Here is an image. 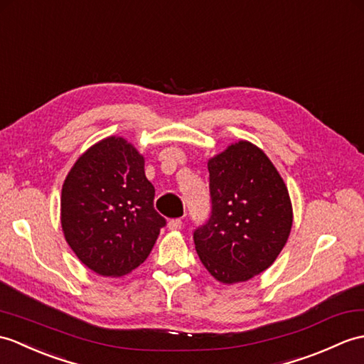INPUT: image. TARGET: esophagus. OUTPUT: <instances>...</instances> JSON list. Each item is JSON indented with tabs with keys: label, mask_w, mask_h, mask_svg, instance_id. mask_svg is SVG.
<instances>
[{
	"label": "esophagus",
	"mask_w": 364,
	"mask_h": 364,
	"mask_svg": "<svg viewBox=\"0 0 364 364\" xmlns=\"http://www.w3.org/2000/svg\"><path fill=\"white\" fill-rule=\"evenodd\" d=\"M181 226H183V222L180 220V218H173V220H171V222L167 223V228L171 231H180Z\"/></svg>",
	"instance_id": "obj_1"
}]
</instances>
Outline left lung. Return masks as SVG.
Returning a JSON list of instances; mask_svg holds the SVG:
<instances>
[{
  "label": "left lung",
  "mask_w": 364,
  "mask_h": 364,
  "mask_svg": "<svg viewBox=\"0 0 364 364\" xmlns=\"http://www.w3.org/2000/svg\"><path fill=\"white\" fill-rule=\"evenodd\" d=\"M213 215L193 232L201 264L218 282H247L281 255L293 206L281 173L256 144L240 139L209 158Z\"/></svg>",
  "instance_id": "obj_1"
}]
</instances>
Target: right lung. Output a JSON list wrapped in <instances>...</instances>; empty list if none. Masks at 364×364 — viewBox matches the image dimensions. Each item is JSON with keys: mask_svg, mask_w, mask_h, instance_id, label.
Segmentation results:
<instances>
[{"mask_svg": "<svg viewBox=\"0 0 364 364\" xmlns=\"http://www.w3.org/2000/svg\"><path fill=\"white\" fill-rule=\"evenodd\" d=\"M144 156L122 136H107L75 159L62 186L65 240L91 272L121 277L150 255L164 218Z\"/></svg>", "mask_w": 364, "mask_h": 364, "instance_id": "right-lung-1", "label": "right lung"}]
</instances>
